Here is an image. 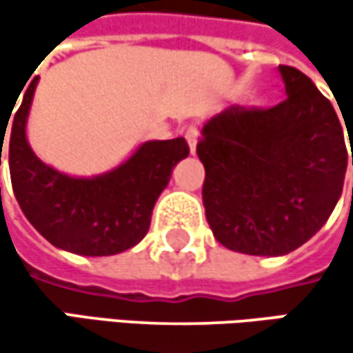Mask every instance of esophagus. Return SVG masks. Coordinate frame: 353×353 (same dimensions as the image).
Segmentation results:
<instances>
[{
    "mask_svg": "<svg viewBox=\"0 0 353 353\" xmlns=\"http://www.w3.org/2000/svg\"><path fill=\"white\" fill-rule=\"evenodd\" d=\"M185 141H188V145H190V153L194 155V153H196V143H198V128H196V126H190V128L185 130Z\"/></svg>",
    "mask_w": 353,
    "mask_h": 353,
    "instance_id": "1",
    "label": "esophagus"
}]
</instances>
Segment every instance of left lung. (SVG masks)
<instances>
[{
  "label": "left lung",
  "mask_w": 353,
  "mask_h": 353,
  "mask_svg": "<svg viewBox=\"0 0 353 353\" xmlns=\"http://www.w3.org/2000/svg\"><path fill=\"white\" fill-rule=\"evenodd\" d=\"M278 71L282 104L227 108L202 126L196 147L206 221L221 245L247 255L276 257L307 243L333 212L347 170L352 122L343 128L305 73Z\"/></svg>",
  "instance_id": "8db88e82"
}]
</instances>
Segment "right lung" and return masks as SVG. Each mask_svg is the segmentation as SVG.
<instances>
[{
	"mask_svg": "<svg viewBox=\"0 0 353 353\" xmlns=\"http://www.w3.org/2000/svg\"><path fill=\"white\" fill-rule=\"evenodd\" d=\"M36 85L38 77L24 92L12 130H6L8 124L0 126V165L8 134L12 188L22 212L48 243L77 255H116L141 243L159 194L170 183L174 168L190 153L188 143L181 137L147 141L100 176L63 174L36 157L26 137Z\"/></svg>",
	"mask_w": 353,
	"mask_h": 353,
	"instance_id": "obj_1",
	"label": "right lung"
}]
</instances>
